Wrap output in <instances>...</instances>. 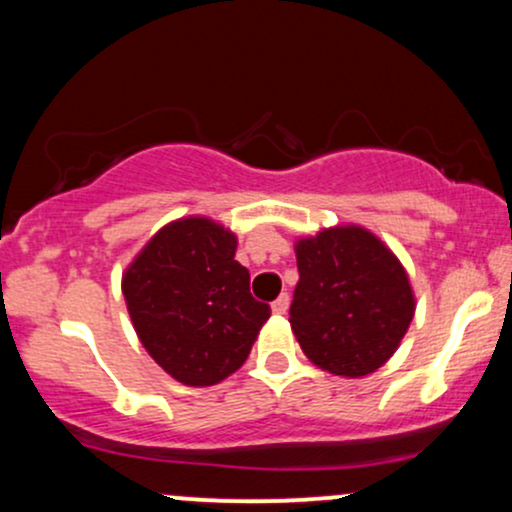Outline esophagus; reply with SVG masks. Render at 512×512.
<instances>
[{
    "instance_id": "34e87169",
    "label": "esophagus",
    "mask_w": 512,
    "mask_h": 512,
    "mask_svg": "<svg viewBox=\"0 0 512 512\" xmlns=\"http://www.w3.org/2000/svg\"><path fill=\"white\" fill-rule=\"evenodd\" d=\"M289 293H281L279 298L272 303V313L274 315H286V310H289Z\"/></svg>"
}]
</instances>
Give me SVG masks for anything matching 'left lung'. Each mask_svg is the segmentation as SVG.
Returning <instances> with one entry per match:
<instances>
[{
	"label": "left lung",
	"mask_w": 512,
	"mask_h": 512,
	"mask_svg": "<svg viewBox=\"0 0 512 512\" xmlns=\"http://www.w3.org/2000/svg\"><path fill=\"white\" fill-rule=\"evenodd\" d=\"M291 330L317 368L363 378L390 361L414 320L404 264L368 228L342 223L298 238Z\"/></svg>",
	"instance_id": "left-lung-1"
}]
</instances>
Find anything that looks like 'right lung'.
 <instances>
[{"label":"right lung","mask_w":512,"mask_h":512,"mask_svg":"<svg viewBox=\"0 0 512 512\" xmlns=\"http://www.w3.org/2000/svg\"><path fill=\"white\" fill-rule=\"evenodd\" d=\"M236 248L231 228L182 216L158 228L122 272L139 342L182 385L209 387L236 373L269 320Z\"/></svg>","instance_id":"obj_1"}]
</instances>
